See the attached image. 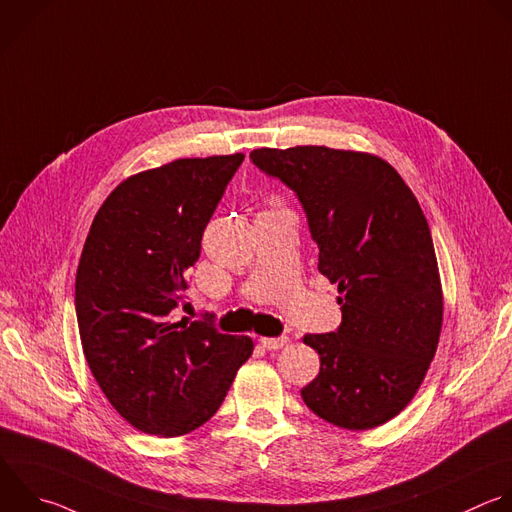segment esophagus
Instances as JSON below:
<instances>
[{
  "label": "esophagus",
  "mask_w": 512,
  "mask_h": 512,
  "mask_svg": "<svg viewBox=\"0 0 512 512\" xmlns=\"http://www.w3.org/2000/svg\"><path fill=\"white\" fill-rule=\"evenodd\" d=\"M287 342H289L287 335H281V337H261V339H259V344H261L265 350H281Z\"/></svg>",
  "instance_id": "esophagus-1"
}]
</instances>
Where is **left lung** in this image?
Instances as JSON below:
<instances>
[{"instance_id": "1", "label": "left lung", "mask_w": 512, "mask_h": 512, "mask_svg": "<svg viewBox=\"0 0 512 512\" xmlns=\"http://www.w3.org/2000/svg\"><path fill=\"white\" fill-rule=\"evenodd\" d=\"M251 162L295 193L317 269L342 293L339 327L303 337L321 362L303 402L348 430L392 420L418 392L442 327L436 253L414 193L366 152L257 148Z\"/></svg>"}]
</instances>
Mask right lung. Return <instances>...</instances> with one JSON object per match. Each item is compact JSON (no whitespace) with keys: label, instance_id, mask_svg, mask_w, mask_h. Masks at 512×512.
Listing matches in <instances>:
<instances>
[{"label":"right lung","instance_id":"1","mask_svg":"<svg viewBox=\"0 0 512 512\" xmlns=\"http://www.w3.org/2000/svg\"><path fill=\"white\" fill-rule=\"evenodd\" d=\"M243 158H181L126 179L86 237L76 273L84 356L108 402L140 432L170 438L205 424L253 354L251 337L221 333L215 315L170 319Z\"/></svg>","mask_w":512,"mask_h":512}]
</instances>
